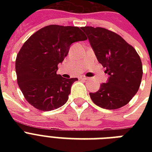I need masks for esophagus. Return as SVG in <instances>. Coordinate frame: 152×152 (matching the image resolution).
I'll use <instances>...</instances> for the list:
<instances>
[{
    "label": "esophagus",
    "mask_w": 152,
    "mask_h": 152,
    "mask_svg": "<svg viewBox=\"0 0 152 152\" xmlns=\"http://www.w3.org/2000/svg\"><path fill=\"white\" fill-rule=\"evenodd\" d=\"M80 80H89V78H88V77H86V76H82V77H80Z\"/></svg>",
    "instance_id": "34e87169"
}]
</instances>
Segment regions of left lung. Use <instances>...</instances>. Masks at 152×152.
<instances>
[{
    "label": "left lung",
    "instance_id": "1",
    "mask_svg": "<svg viewBox=\"0 0 152 152\" xmlns=\"http://www.w3.org/2000/svg\"><path fill=\"white\" fill-rule=\"evenodd\" d=\"M98 59L110 76L99 90L89 95L101 108L116 110L129 103L139 90L143 67L133 47L115 32L102 27H83Z\"/></svg>",
    "mask_w": 152,
    "mask_h": 152
}]
</instances>
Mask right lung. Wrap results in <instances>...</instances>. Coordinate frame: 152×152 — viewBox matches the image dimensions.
I'll return each mask as SVG.
<instances>
[{
	"mask_svg": "<svg viewBox=\"0 0 152 152\" xmlns=\"http://www.w3.org/2000/svg\"><path fill=\"white\" fill-rule=\"evenodd\" d=\"M87 39L80 27L49 25L25 42L16 56L15 72L23 95L34 108L50 111L66 103L72 84L78 79L57 74V65L72 43Z\"/></svg>",
	"mask_w": 152,
	"mask_h": 152,
	"instance_id": "add662e5",
	"label": "right lung"
}]
</instances>
